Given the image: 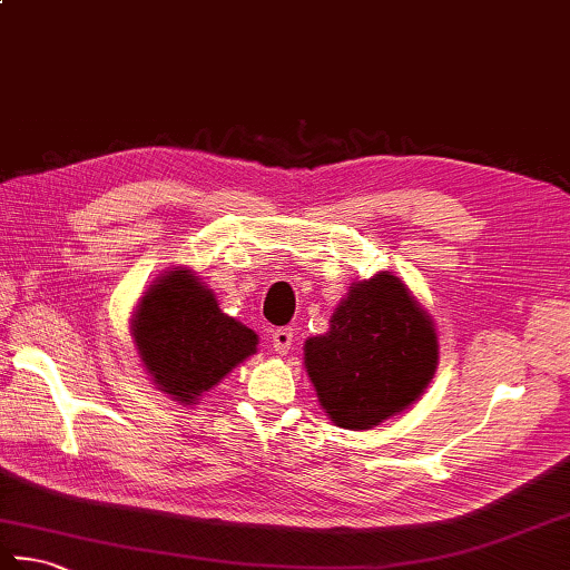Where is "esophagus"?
<instances>
[{"label": "esophagus", "instance_id": "1", "mask_svg": "<svg viewBox=\"0 0 570 570\" xmlns=\"http://www.w3.org/2000/svg\"><path fill=\"white\" fill-rule=\"evenodd\" d=\"M294 336H296V331L292 328V326H284V328H276L274 333H272V345H274V351L276 353H288V348H292V343H294Z\"/></svg>", "mask_w": 570, "mask_h": 570}]
</instances>
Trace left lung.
Wrapping results in <instances>:
<instances>
[{"instance_id":"obj_1","label":"left lung","mask_w":570,"mask_h":570,"mask_svg":"<svg viewBox=\"0 0 570 570\" xmlns=\"http://www.w3.org/2000/svg\"><path fill=\"white\" fill-rule=\"evenodd\" d=\"M432 318L393 274L351 286L323 336L306 341V371L338 428L367 430L415 403L438 367Z\"/></svg>"}]
</instances>
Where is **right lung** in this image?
Returning <instances> with one entry per match:
<instances>
[{
  "instance_id": "right-lung-1",
  "label": "right lung",
  "mask_w": 570,
  "mask_h": 570,
  "mask_svg": "<svg viewBox=\"0 0 570 570\" xmlns=\"http://www.w3.org/2000/svg\"><path fill=\"white\" fill-rule=\"evenodd\" d=\"M132 336L153 381L185 405L256 351V333L222 314L189 272H170L142 296Z\"/></svg>"
}]
</instances>
